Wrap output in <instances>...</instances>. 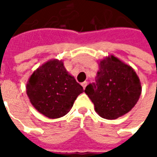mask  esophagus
I'll return each instance as SVG.
<instances>
[{
    "label": "esophagus",
    "mask_w": 157,
    "mask_h": 157,
    "mask_svg": "<svg viewBox=\"0 0 157 157\" xmlns=\"http://www.w3.org/2000/svg\"><path fill=\"white\" fill-rule=\"evenodd\" d=\"M86 86H87V82L86 81H85L82 83V86H83V88H84V89L86 87Z\"/></svg>",
    "instance_id": "obj_1"
}]
</instances>
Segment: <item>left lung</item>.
<instances>
[{
    "mask_svg": "<svg viewBox=\"0 0 157 157\" xmlns=\"http://www.w3.org/2000/svg\"><path fill=\"white\" fill-rule=\"evenodd\" d=\"M141 92L136 71L113 56L100 61L95 83L88 85L85 90L94 104L95 111L107 120L128 113L137 103Z\"/></svg>",
    "mask_w": 157,
    "mask_h": 157,
    "instance_id": "1",
    "label": "left lung"
}]
</instances>
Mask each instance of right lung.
<instances>
[{"mask_svg":"<svg viewBox=\"0 0 157 157\" xmlns=\"http://www.w3.org/2000/svg\"><path fill=\"white\" fill-rule=\"evenodd\" d=\"M26 89L35 108L51 119L64 116L84 92L75 78L68 74L62 61L57 59L48 61L36 70Z\"/></svg>","mask_w":157,"mask_h":157,"instance_id":"1","label":"right lung"}]
</instances>
